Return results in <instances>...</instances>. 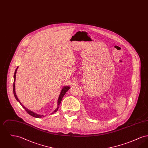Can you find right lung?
Returning a JSON list of instances; mask_svg holds the SVG:
<instances>
[{
  "instance_id": "1",
  "label": "right lung",
  "mask_w": 148,
  "mask_h": 148,
  "mask_svg": "<svg viewBox=\"0 0 148 148\" xmlns=\"http://www.w3.org/2000/svg\"><path fill=\"white\" fill-rule=\"evenodd\" d=\"M18 68V66L16 68V69H15V73H14V83H13V93H14V97L16 99V100L20 103V104L22 106V107L26 110V112L27 113H28L29 115H30L31 116H33V117H35V118H42V117H44V115H40V114H36V113H34L30 110H29L28 108H25L24 106H23L22 104H21V102L20 101V100L18 99L16 95V92H15V77H16V71L17 69ZM70 86H63V88L61 90V92L60 93V95L59 96V98H58V103H57V106H56V109H55V110L51 113V114H54V113H56L57 112V110H58V108H59V106L60 104V103H61V101L62 100V99L63 98L64 95H65V94L66 92L70 89Z\"/></svg>"
}]
</instances>
